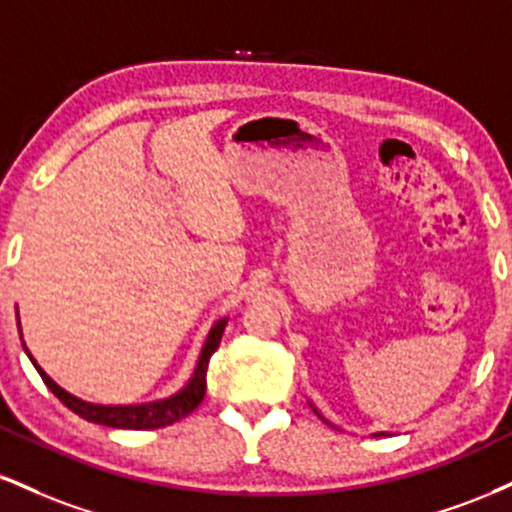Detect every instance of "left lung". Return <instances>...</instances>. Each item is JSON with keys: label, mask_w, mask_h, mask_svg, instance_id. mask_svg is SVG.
<instances>
[{"label": "left lung", "mask_w": 512, "mask_h": 512, "mask_svg": "<svg viewBox=\"0 0 512 512\" xmlns=\"http://www.w3.org/2000/svg\"><path fill=\"white\" fill-rule=\"evenodd\" d=\"M315 414H317V416H320V411H317V409H315ZM375 436H385V433H375Z\"/></svg>", "instance_id": "obj_1"}]
</instances>
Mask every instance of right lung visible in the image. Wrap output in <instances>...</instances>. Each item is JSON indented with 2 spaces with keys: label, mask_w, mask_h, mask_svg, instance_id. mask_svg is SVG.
I'll use <instances>...</instances> for the list:
<instances>
[{
  "label": "right lung",
  "mask_w": 512,
  "mask_h": 512,
  "mask_svg": "<svg viewBox=\"0 0 512 512\" xmlns=\"http://www.w3.org/2000/svg\"><path fill=\"white\" fill-rule=\"evenodd\" d=\"M228 317H221L219 322H214V327L209 330L207 342L202 346V354H199V361L195 366V373L192 378L187 380V385L182 387L180 392H175L173 397L158 399V402H146V404H115V407H105V404H93V402H84V399L69 395L67 390H62L55 380L45 373L43 368L35 363V358L31 356V351L26 349L28 358L33 361L35 370L40 373L43 383L50 387V392L55 395L67 409H72L74 414H79L81 419L93 421V424H103L110 428H134V431H149V428H163L175 424V421L185 419L187 414H192L199 404H202L204 392H207V368H209V358L219 349L221 344V334L226 330Z\"/></svg>",
  "instance_id": "1"
}]
</instances>
